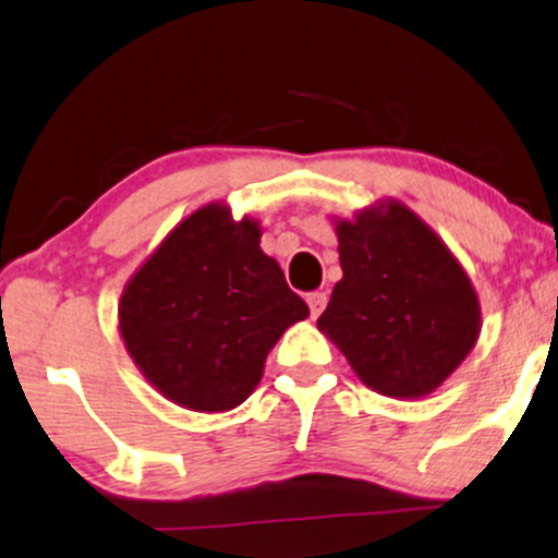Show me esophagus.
<instances>
[{"label": "esophagus", "mask_w": 558, "mask_h": 558, "mask_svg": "<svg viewBox=\"0 0 558 558\" xmlns=\"http://www.w3.org/2000/svg\"><path fill=\"white\" fill-rule=\"evenodd\" d=\"M326 302H328V296H326V293H323V291H312V293H310L307 304H310L312 317H317L323 310H326Z\"/></svg>", "instance_id": "34e87169"}]
</instances>
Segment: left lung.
<instances>
[{"instance_id": "left-lung-1", "label": "left lung", "mask_w": 558, "mask_h": 558, "mask_svg": "<svg viewBox=\"0 0 558 558\" xmlns=\"http://www.w3.org/2000/svg\"><path fill=\"white\" fill-rule=\"evenodd\" d=\"M336 235L344 278L317 326L378 395L434 391L480 336V299L469 275L397 201L336 222Z\"/></svg>"}]
</instances>
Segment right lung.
Instances as JSON below:
<instances>
[{"mask_svg": "<svg viewBox=\"0 0 558 558\" xmlns=\"http://www.w3.org/2000/svg\"><path fill=\"white\" fill-rule=\"evenodd\" d=\"M259 235V222H232L228 206L209 204L177 225L124 289V344L177 405L201 413L241 405L275 341L310 315Z\"/></svg>", "mask_w": 558, "mask_h": 558, "instance_id": "right-lung-1", "label": "right lung"}]
</instances>
